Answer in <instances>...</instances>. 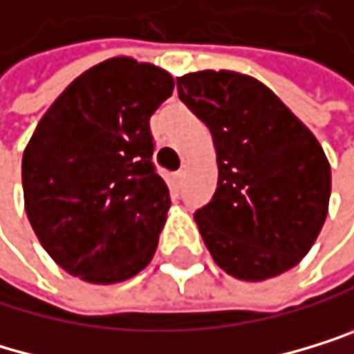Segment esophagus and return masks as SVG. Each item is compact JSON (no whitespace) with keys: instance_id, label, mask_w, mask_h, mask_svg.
Wrapping results in <instances>:
<instances>
[{"instance_id":"obj_1","label":"esophagus","mask_w":354,"mask_h":354,"mask_svg":"<svg viewBox=\"0 0 354 354\" xmlns=\"http://www.w3.org/2000/svg\"><path fill=\"white\" fill-rule=\"evenodd\" d=\"M183 183H185V171L180 169V171H176V174H174V185H176V187H183Z\"/></svg>"}]
</instances>
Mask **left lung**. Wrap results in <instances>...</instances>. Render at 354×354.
Instances as JSON below:
<instances>
[{
	"label": "left lung",
	"mask_w": 354,
	"mask_h": 354,
	"mask_svg": "<svg viewBox=\"0 0 354 354\" xmlns=\"http://www.w3.org/2000/svg\"><path fill=\"white\" fill-rule=\"evenodd\" d=\"M178 97L211 130L217 189L196 224L213 261L241 281H266L300 263L322 230L330 165L313 132L250 75L196 71Z\"/></svg>",
	"instance_id": "left-lung-1"
}]
</instances>
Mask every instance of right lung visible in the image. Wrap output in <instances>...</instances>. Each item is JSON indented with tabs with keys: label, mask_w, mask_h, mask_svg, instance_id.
Instances as JSON below:
<instances>
[{
	"label": "right lung",
	"mask_w": 354,
	"mask_h": 354,
	"mask_svg": "<svg viewBox=\"0 0 354 354\" xmlns=\"http://www.w3.org/2000/svg\"><path fill=\"white\" fill-rule=\"evenodd\" d=\"M171 91L165 69L117 56L77 75L41 117L21 160L26 213L71 277L122 283L152 261L171 200L150 117Z\"/></svg>",
	"instance_id": "add662e5"
}]
</instances>
